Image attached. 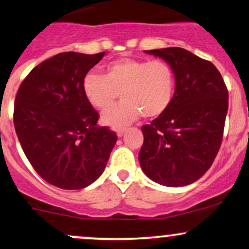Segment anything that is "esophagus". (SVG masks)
I'll use <instances>...</instances> for the list:
<instances>
[{"label":"esophagus","mask_w":249,"mask_h":249,"mask_svg":"<svg viewBox=\"0 0 249 249\" xmlns=\"http://www.w3.org/2000/svg\"><path fill=\"white\" fill-rule=\"evenodd\" d=\"M124 132H125L124 127H120V129L117 130V136H118V137H122V136L124 135Z\"/></svg>","instance_id":"34e87169"}]
</instances>
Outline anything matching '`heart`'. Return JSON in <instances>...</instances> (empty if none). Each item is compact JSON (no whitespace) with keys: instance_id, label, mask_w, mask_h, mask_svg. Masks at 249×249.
Segmentation results:
<instances>
[{"instance_id":"obj_1","label":"heart","mask_w":249,"mask_h":249,"mask_svg":"<svg viewBox=\"0 0 249 249\" xmlns=\"http://www.w3.org/2000/svg\"><path fill=\"white\" fill-rule=\"evenodd\" d=\"M83 87L89 102L100 111L110 108L120 93L122 103L102 117L107 126L120 127L142 113L146 118L162 114L173 100L175 73L163 60L123 58L106 65L105 75L87 73Z\"/></svg>"}]
</instances>
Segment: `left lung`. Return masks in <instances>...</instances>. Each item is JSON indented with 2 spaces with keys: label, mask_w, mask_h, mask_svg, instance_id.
<instances>
[{
  "label": "left lung",
  "mask_w": 249,
  "mask_h": 249,
  "mask_svg": "<svg viewBox=\"0 0 249 249\" xmlns=\"http://www.w3.org/2000/svg\"><path fill=\"white\" fill-rule=\"evenodd\" d=\"M163 59L175 73L170 105L144 125L138 160L151 181L183 187L212 166L221 146L228 111V91L217 68L179 47L144 51Z\"/></svg>",
  "instance_id": "8db88e82"
}]
</instances>
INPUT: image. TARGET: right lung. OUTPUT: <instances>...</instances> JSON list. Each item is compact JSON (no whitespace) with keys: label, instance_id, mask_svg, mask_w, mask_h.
Segmentation results:
<instances>
[{"label":"right lung","instance_id":"obj_1","mask_svg":"<svg viewBox=\"0 0 249 249\" xmlns=\"http://www.w3.org/2000/svg\"><path fill=\"white\" fill-rule=\"evenodd\" d=\"M105 52H65L33 68L18 87L14 126L37 174L61 189L97 181L117 135L97 124L99 116L84 92V78Z\"/></svg>","mask_w":249,"mask_h":249}]
</instances>
